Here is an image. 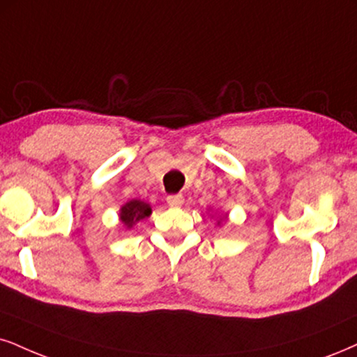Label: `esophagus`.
<instances>
[{
	"label": "esophagus",
	"instance_id": "1",
	"mask_svg": "<svg viewBox=\"0 0 357 357\" xmlns=\"http://www.w3.org/2000/svg\"><path fill=\"white\" fill-rule=\"evenodd\" d=\"M183 197L182 195H169L167 197V204L170 206H182L183 205Z\"/></svg>",
	"mask_w": 357,
	"mask_h": 357
}]
</instances>
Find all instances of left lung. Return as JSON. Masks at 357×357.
I'll use <instances>...</instances> for the list:
<instances>
[{
  "label": "left lung",
  "mask_w": 357,
  "mask_h": 357,
  "mask_svg": "<svg viewBox=\"0 0 357 357\" xmlns=\"http://www.w3.org/2000/svg\"><path fill=\"white\" fill-rule=\"evenodd\" d=\"M210 217H213V215H210ZM227 218H228L227 213L225 215H220V218L217 217V225H222L223 222H227Z\"/></svg>",
  "instance_id": "left-lung-1"
}]
</instances>
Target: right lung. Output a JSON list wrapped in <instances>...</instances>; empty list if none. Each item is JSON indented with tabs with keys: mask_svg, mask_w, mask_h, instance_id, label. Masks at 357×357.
<instances>
[{
	"mask_svg": "<svg viewBox=\"0 0 357 357\" xmlns=\"http://www.w3.org/2000/svg\"><path fill=\"white\" fill-rule=\"evenodd\" d=\"M152 215V206L147 202H142L139 199H132L121 206L119 210V218H121L122 225L127 230H132L139 222H142L144 218L151 217Z\"/></svg>",
	"mask_w": 357,
	"mask_h": 357,
	"instance_id": "right-lung-1",
	"label": "right lung"
}]
</instances>
